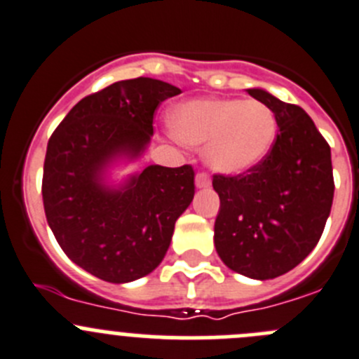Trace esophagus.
Returning a JSON list of instances; mask_svg holds the SVG:
<instances>
[{"instance_id":"esophagus-1","label":"esophagus","mask_w":359,"mask_h":359,"mask_svg":"<svg viewBox=\"0 0 359 359\" xmlns=\"http://www.w3.org/2000/svg\"><path fill=\"white\" fill-rule=\"evenodd\" d=\"M195 184H196V187H200V189H202V187H209L210 186L209 175H207V173H203V172L196 173Z\"/></svg>"}]
</instances>
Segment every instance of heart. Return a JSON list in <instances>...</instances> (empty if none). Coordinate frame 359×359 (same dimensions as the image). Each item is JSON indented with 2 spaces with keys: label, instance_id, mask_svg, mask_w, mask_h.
Wrapping results in <instances>:
<instances>
[{
  "label": "heart",
  "instance_id": "obj_1",
  "mask_svg": "<svg viewBox=\"0 0 359 359\" xmlns=\"http://www.w3.org/2000/svg\"><path fill=\"white\" fill-rule=\"evenodd\" d=\"M173 138L203 149L212 172L243 175L266 161L278 138V120L260 100L193 99L170 115Z\"/></svg>",
  "mask_w": 359,
  "mask_h": 359
}]
</instances>
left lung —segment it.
Wrapping results in <instances>:
<instances>
[{
	"mask_svg": "<svg viewBox=\"0 0 359 359\" xmlns=\"http://www.w3.org/2000/svg\"><path fill=\"white\" fill-rule=\"evenodd\" d=\"M248 93L273 109L278 138L251 172L214 175V244L226 267L271 280L303 262L323 236L334 193L331 149L303 108L262 88Z\"/></svg>",
	"mask_w": 359,
	"mask_h": 359,
	"instance_id": "left-lung-1",
	"label": "left lung"
}]
</instances>
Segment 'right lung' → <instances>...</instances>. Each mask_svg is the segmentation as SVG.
<instances>
[{
    "label": "right lung",
    "instance_id": "obj_1",
    "mask_svg": "<svg viewBox=\"0 0 359 359\" xmlns=\"http://www.w3.org/2000/svg\"><path fill=\"white\" fill-rule=\"evenodd\" d=\"M180 88L152 78L113 83L79 100L49 138L43 161L46 217L65 255L93 276L127 283L152 273L175 221L195 196L189 164H150L120 186L106 173L138 159L154 134V111Z\"/></svg>",
    "mask_w": 359,
    "mask_h": 359
}]
</instances>
